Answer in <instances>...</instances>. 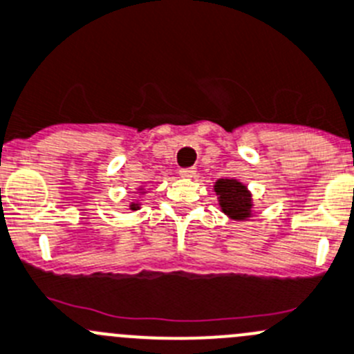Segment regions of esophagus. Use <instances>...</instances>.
Masks as SVG:
<instances>
[{
    "label": "esophagus",
    "mask_w": 354,
    "mask_h": 354,
    "mask_svg": "<svg viewBox=\"0 0 354 354\" xmlns=\"http://www.w3.org/2000/svg\"><path fill=\"white\" fill-rule=\"evenodd\" d=\"M179 174L180 177H184V179H191V177L196 175V168H180Z\"/></svg>",
    "instance_id": "1"
}]
</instances>
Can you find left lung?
Returning a JSON list of instances; mask_svg holds the SVG:
<instances>
[{
    "mask_svg": "<svg viewBox=\"0 0 354 354\" xmlns=\"http://www.w3.org/2000/svg\"><path fill=\"white\" fill-rule=\"evenodd\" d=\"M214 191L218 196L221 210L227 217L234 218V221H245V218L252 217V208H254L252 194L240 180L218 179L215 183Z\"/></svg>",
    "mask_w": 354,
    "mask_h": 354,
    "instance_id": "1",
    "label": "left lung"
}]
</instances>
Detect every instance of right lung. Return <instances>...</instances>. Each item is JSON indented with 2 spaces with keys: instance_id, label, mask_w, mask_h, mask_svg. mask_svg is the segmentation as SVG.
I'll list each match as a JSON object with an SVG mask.
<instances>
[{
  "instance_id": "obj_1",
  "label": "right lung",
  "mask_w": 354,
  "mask_h": 354,
  "mask_svg": "<svg viewBox=\"0 0 354 354\" xmlns=\"http://www.w3.org/2000/svg\"><path fill=\"white\" fill-rule=\"evenodd\" d=\"M130 210H139V203H132V205H130Z\"/></svg>"
}]
</instances>
